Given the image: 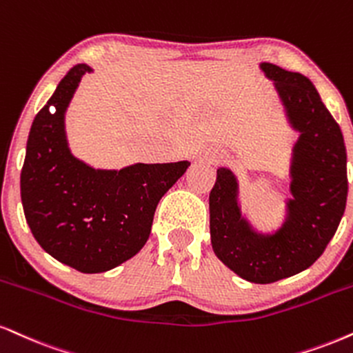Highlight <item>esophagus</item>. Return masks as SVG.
Returning a JSON list of instances; mask_svg holds the SVG:
<instances>
[{"label": "esophagus", "mask_w": 353, "mask_h": 353, "mask_svg": "<svg viewBox=\"0 0 353 353\" xmlns=\"http://www.w3.org/2000/svg\"><path fill=\"white\" fill-rule=\"evenodd\" d=\"M220 158H222V154H215L214 158H212V161H219Z\"/></svg>", "instance_id": "obj_1"}]
</instances>
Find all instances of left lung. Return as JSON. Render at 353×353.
<instances>
[{
	"instance_id": "obj_1",
	"label": "left lung",
	"mask_w": 353,
	"mask_h": 353,
	"mask_svg": "<svg viewBox=\"0 0 353 353\" xmlns=\"http://www.w3.org/2000/svg\"><path fill=\"white\" fill-rule=\"evenodd\" d=\"M274 82L288 120L301 136L292 150L288 215L274 233H258L241 215L236 177L217 169L209 195L212 248L250 283L270 284L307 270L324 253L345 212L347 151L341 126L311 80L274 63H260Z\"/></svg>"
}]
</instances>
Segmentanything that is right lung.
Instances as JSON below:
<instances>
[{"label": "right lung", "mask_w": 353, "mask_h": 353, "mask_svg": "<svg viewBox=\"0 0 353 353\" xmlns=\"http://www.w3.org/2000/svg\"><path fill=\"white\" fill-rule=\"evenodd\" d=\"M88 72L85 63L72 67L34 118L21 201L34 239L50 256L82 273H103L143 248L161 197L190 163H138L107 171L74 158L63 114Z\"/></svg>", "instance_id": "1"}]
</instances>
